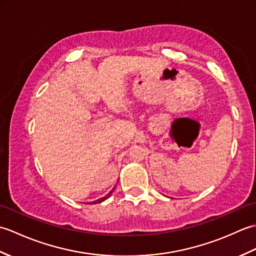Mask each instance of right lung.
<instances>
[{"instance_id":"obj_1","label":"right lung","mask_w":256,"mask_h":256,"mask_svg":"<svg viewBox=\"0 0 256 256\" xmlns=\"http://www.w3.org/2000/svg\"><path fill=\"white\" fill-rule=\"evenodd\" d=\"M113 190H114V188L111 190V192H108L106 196V197H102V198H100V199H98V200H96V201H94V202H92V204H100V202H102V201H104L106 199H108V197H110V196H111V194L113 192Z\"/></svg>"}]
</instances>
